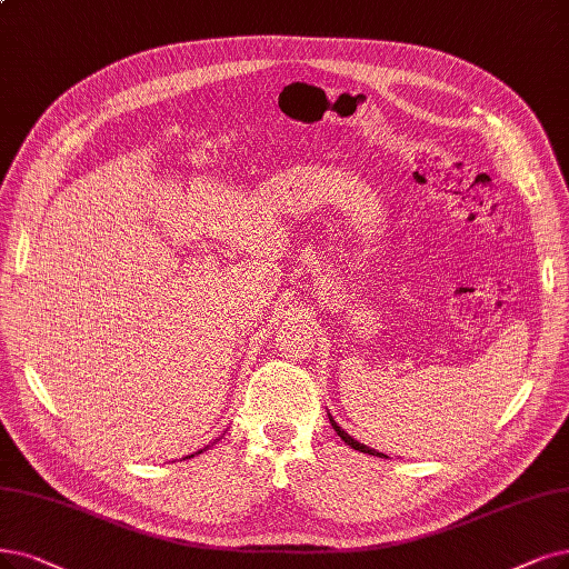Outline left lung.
Wrapping results in <instances>:
<instances>
[{"label":"left lung","instance_id":"obj_1","mask_svg":"<svg viewBox=\"0 0 569 569\" xmlns=\"http://www.w3.org/2000/svg\"><path fill=\"white\" fill-rule=\"evenodd\" d=\"M330 417V415H328ZM330 425H332V429L338 431V436L345 440V443L349 446V448H353V450H359V452H363V455H380V457H387V455H382V452H377V450H372V448H368V446H363V443H359V440H353L338 422H335V419L330 417Z\"/></svg>","mask_w":569,"mask_h":569}]
</instances>
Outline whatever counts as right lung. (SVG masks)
<instances>
[{"instance_id":"add662e5","label":"right lung","mask_w":569,"mask_h":569,"mask_svg":"<svg viewBox=\"0 0 569 569\" xmlns=\"http://www.w3.org/2000/svg\"><path fill=\"white\" fill-rule=\"evenodd\" d=\"M199 452H203V450H199ZM192 457H194V455H192Z\"/></svg>"}]
</instances>
